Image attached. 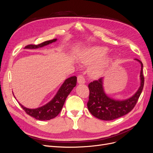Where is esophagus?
<instances>
[{"label":"esophagus","instance_id":"34e87169","mask_svg":"<svg viewBox=\"0 0 153 153\" xmlns=\"http://www.w3.org/2000/svg\"><path fill=\"white\" fill-rule=\"evenodd\" d=\"M77 82L79 84H84L85 83V78L82 75H79L77 78Z\"/></svg>","mask_w":153,"mask_h":153}]
</instances>
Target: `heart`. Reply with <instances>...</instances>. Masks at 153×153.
Masks as SVG:
<instances>
[{"label": "heart", "instance_id": "obj_1", "mask_svg": "<svg viewBox=\"0 0 153 153\" xmlns=\"http://www.w3.org/2000/svg\"><path fill=\"white\" fill-rule=\"evenodd\" d=\"M108 48L101 46H94L82 51L80 60L85 64H91L89 69V75L94 78L102 76L107 70L113 59L110 55H105Z\"/></svg>", "mask_w": 153, "mask_h": 153}]
</instances>
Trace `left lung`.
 Listing matches in <instances>:
<instances>
[{
  "label": "left lung",
  "instance_id": "8db88e82",
  "mask_svg": "<svg viewBox=\"0 0 153 153\" xmlns=\"http://www.w3.org/2000/svg\"><path fill=\"white\" fill-rule=\"evenodd\" d=\"M134 60L141 65L140 82L138 90L129 98L117 100L106 94L103 87L104 78H101L89 84L90 92L87 108L93 116L104 121H111L127 114L133 108L142 93L144 84L142 62L137 59Z\"/></svg>",
  "mask_w": 153,
  "mask_h": 153
}]
</instances>
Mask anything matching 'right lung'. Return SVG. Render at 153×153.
<instances>
[{"label":"right lung","mask_w":153,"mask_h":153,"mask_svg":"<svg viewBox=\"0 0 153 153\" xmlns=\"http://www.w3.org/2000/svg\"><path fill=\"white\" fill-rule=\"evenodd\" d=\"M57 39H53L52 40L47 41L38 45H30L25 47V49H36L42 48L45 46L48 45L52 43L57 41ZM76 76H71L64 80L63 84L59 88L56 94L51 100L49 102L40 107L36 108H29L23 106L21 103L19 104L21 107L25 110V112L29 115L30 116L35 118L39 121H47L50 120L56 116L61 112L62 106L65 103V101L68 96L71 92L73 89L76 85ZM15 98V96H14ZM16 99V98H15Z\"/></svg>","instance_id":"add662e5"}]
</instances>
